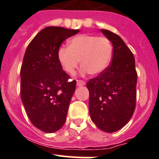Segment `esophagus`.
Instances as JSON below:
<instances>
[{"mask_svg":"<svg viewBox=\"0 0 159 159\" xmlns=\"http://www.w3.org/2000/svg\"><path fill=\"white\" fill-rule=\"evenodd\" d=\"M84 84H85V82H84V81H81V80H79V81H77V86H78V87H80V86H84Z\"/></svg>","mask_w":159,"mask_h":159,"instance_id":"1","label":"esophagus"}]
</instances>
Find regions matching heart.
<instances>
[{"mask_svg":"<svg viewBox=\"0 0 159 159\" xmlns=\"http://www.w3.org/2000/svg\"><path fill=\"white\" fill-rule=\"evenodd\" d=\"M68 48L57 50L59 64L67 73L73 74L81 60L83 73L91 75L103 73L109 66L112 57L110 41L104 37L91 34H80L68 41Z\"/></svg>","mask_w":159,"mask_h":159,"instance_id":"obj_1","label":"heart"}]
</instances>
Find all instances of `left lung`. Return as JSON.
<instances>
[{
  "label": "left lung",
  "instance_id": "left-lung-1",
  "mask_svg": "<svg viewBox=\"0 0 159 159\" xmlns=\"http://www.w3.org/2000/svg\"><path fill=\"white\" fill-rule=\"evenodd\" d=\"M101 32L111 42L113 55L106 70L87 83L89 112L98 129L111 133L124 127L135 109L137 72L132 52L116 34Z\"/></svg>",
  "mask_w": 159,
  "mask_h": 159
}]
</instances>
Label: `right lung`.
Returning a JSON list of instances; mask_svg holds the SVG:
<instances>
[{"label":"right lung","mask_w":159,"mask_h":159,"mask_svg":"<svg viewBox=\"0 0 159 159\" xmlns=\"http://www.w3.org/2000/svg\"><path fill=\"white\" fill-rule=\"evenodd\" d=\"M79 30L47 27L28 44L20 68V97L32 124L46 133L58 131L66 121L76 81L62 70L57 50Z\"/></svg>","instance_id":"obj_1"}]
</instances>
